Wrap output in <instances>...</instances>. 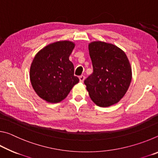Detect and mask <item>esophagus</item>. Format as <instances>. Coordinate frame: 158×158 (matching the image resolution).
Instances as JSON below:
<instances>
[{
  "instance_id": "34e87169",
  "label": "esophagus",
  "mask_w": 158,
  "mask_h": 158,
  "mask_svg": "<svg viewBox=\"0 0 158 158\" xmlns=\"http://www.w3.org/2000/svg\"><path fill=\"white\" fill-rule=\"evenodd\" d=\"M79 81L83 83V82H84V79H85V77L84 75H81V76H80L79 77Z\"/></svg>"
}]
</instances>
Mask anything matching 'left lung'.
I'll return each instance as SVG.
<instances>
[{
	"label": "left lung",
	"instance_id": "left-lung-1",
	"mask_svg": "<svg viewBox=\"0 0 158 158\" xmlns=\"http://www.w3.org/2000/svg\"><path fill=\"white\" fill-rule=\"evenodd\" d=\"M93 73L84 81L91 100L107 107L118 102L127 91L132 73L125 53L113 44L93 41L89 44Z\"/></svg>",
	"mask_w": 158,
	"mask_h": 158
}]
</instances>
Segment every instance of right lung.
<instances>
[{
    "label": "right lung",
    "mask_w": 158,
    "mask_h": 158,
    "mask_svg": "<svg viewBox=\"0 0 158 158\" xmlns=\"http://www.w3.org/2000/svg\"><path fill=\"white\" fill-rule=\"evenodd\" d=\"M75 47L69 40L47 45L35 56L30 68V80L36 94L49 103L63 100L79 79L74 75L69 57Z\"/></svg>",
    "instance_id": "right-lung-1"
}]
</instances>
